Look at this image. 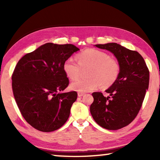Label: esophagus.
Segmentation results:
<instances>
[{
	"mask_svg": "<svg viewBox=\"0 0 160 160\" xmlns=\"http://www.w3.org/2000/svg\"><path fill=\"white\" fill-rule=\"evenodd\" d=\"M84 94H85V93L84 92H78V97H82Z\"/></svg>",
	"mask_w": 160,
	"mask_h": 160,
	"instance_id": "1",
	"label": "esophagus"
}]
</instances>
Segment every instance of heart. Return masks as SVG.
<instances>
[{"mask_svg": "<svg viewBox=\"0 0 160 160\" xmlns=\"http://www.w3.org/2000/svg\"><path fill=\"white\" fill-rule=\"evenodd\" d=\"M78 63L70 58L64 61L63 68L70 80L79 78L82 69H87L88 78L71 83L70 88L80 92H88L101 85L108 88L116 82L120 74L121 66L117 59L109 56L104 51L96 48H88L77 55Z\"/></svg>", "mask_w": 160, "mask_h": 160, "instance_id": "b5f03b06", "label": "heart"}]
</instances>
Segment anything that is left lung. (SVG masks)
<instances>
[{"mask_svg": "<svg viewBox=\"0 0 160 160\" xmlns=\"http://www.w3.org/2000/svg\"><path fill=\"white\" fill-rule=\"evenodd\" d=\"M113 53L120 63L116 82L105 91L109 94L93 92L90 113L96 123L108 130H118L131 123L138 113L148 89L150 72L144 58L135 51L116 43L96 44Z\"/></svg>", "mask_w": 160, "mask_h": 160, "instance_id": "obj_1", "label": "left lung"}]
</instances>
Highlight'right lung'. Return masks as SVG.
Returning a JSON list of instances; mask_svg holds the SVG:
<instances>
[{"instance_id":"right-lung-1","label":"right lung","mask_w":160,"mask_h":160,"mask_svg":"<svg viewBox=\"0 0 160 160\" xmlns=\"http://www.w3.org/2000/svg\"><path fill=\"white\" fill-rule=\"evenodd\" d=\"M78 50L72 44L47 43L16 65L12 75L13 95L24 118L38 131H54L68 119L78 93H59L69 85L63 65Z\"/></svg>"}]
</instances>
